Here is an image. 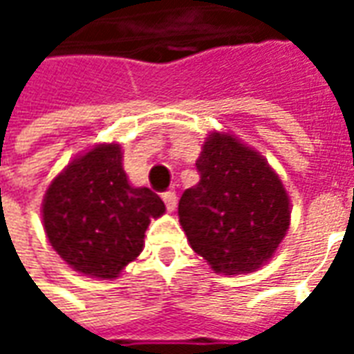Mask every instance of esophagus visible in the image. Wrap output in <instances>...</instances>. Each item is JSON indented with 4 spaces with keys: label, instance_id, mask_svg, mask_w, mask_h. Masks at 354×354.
Here are the masks:
<instances>
[{
    "label": "esophagus",
    "instance_id": "obj_1",
    "mask_svg": "<svg viewBox=\"0 0 354 354\" xmlns=\"http://www.w3.org/2000/svg\"><path fill=\"white\" fill-rule=\"evenodd\" d=\"M162 201H165V205H167V210L169 212H174V208H176V193L174 192H167L162 195Z\"/></svg>",
    "mask_w": 354,
    "mask_h": 354
}]
</instances>
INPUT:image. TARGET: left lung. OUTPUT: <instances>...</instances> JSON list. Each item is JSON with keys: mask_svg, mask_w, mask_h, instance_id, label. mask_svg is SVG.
<instances>
[{"mask_svg": "<svg viewBox=\"0 0 354 354\" xmlns=\"http://www.w3.org/2000/svg\"><path fill=\"white\" fill-rule=\"evenodd\" d=\"M178 216L187 241L216 273H252L271 260L290 227L282 180L254 147L230 132H210Z\"/></svg>", "mask_w": 354, "mask_h": 354, "instance_id": "obj_1", "label": "left lung"}]
</instances>
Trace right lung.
<instances>
[{
  "label": "right lung",
  "instance_id": "1",
  "mask_svg": "<svg viewBox=\"0 0 354 354\" xmlns=\"http://www.w3.org/2000/svg\"><path fill=\"white\" fill-rule=\"evenodd\" d=\"M165 214L161 197L132 187L119 144H98L68 162L43 197L50 246L77 273L115 279L144 248L151 218Z\"/></svg>",
  "mask_w": 354,
  "mask_h": 354
}]
</instances>
